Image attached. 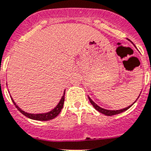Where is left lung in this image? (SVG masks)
I'll list each match as a JSON object with an SVG mask.
<instances>
[{"label": "left lung", "instance_id": "obj_1", "mask_svg": "<svg viewBox=\"0 0 151 151\" xmlns=\"http://www.w3.org/2000/svg\"><path fill=\"white\" fill-rule=\"evenodd\" d=\"M134 46H135V45H134ZM140 95H139V96H140ZM139 96H138V98H139ZM88 98H89V102H90V103H91V104H92V105L93 106V107H94V108H95V109H96L97 111H99V113H103V114H104V115H106V116L116 115V114H119V113H123V112L126 111V110H127V109H129V108H130V106H131L133 105L134 103H135V102L137 100V99H138V98H137V99H136V101H135V102H134V103H133V104H131V105L129 106L126 107V108H123V109H118V110H110V109H103V108H102V107L99 106L97 105L96 103H94V102H93V100H92V99H91L90 97L88 96Z\"/></svg>", "mask_w": 151, "mask_h": 151}]
</instances>
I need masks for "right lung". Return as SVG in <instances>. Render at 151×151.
<instances>
[{"instance_id":"add662e5","label":"right lung","mask_w":151,"mask_h":151,"mask_svg":"<svg viewBox=\"0 0 151 151\" xmlns=\"http://www.w3.org/2000/svg\"><path fill=\"white\" fill-rule=\"evenodd\" d=\"M65 90L64 91V93H63V96L61 98L60 101H59V103L57 104L55 107L54 109H52L51 111L48 112V113H27V112H24V110H22L20 107H18V106L16 104V103L14 101L13 98L11 97V99L13 101L14 104L16 106L18 110H19L21 113L27 117L30 118V119H35V120H40V121H47V120H50V119H54L60 113L61 110H62V107H63V105H64V101H65Z\"/></svg>"}]
</instances>
